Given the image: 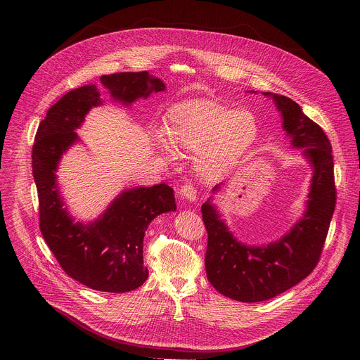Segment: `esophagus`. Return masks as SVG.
<instances>
[{
	"label": "esophagus",
	"mask_w": 360,
	"mask_h": 360,
	"mask_svg": "<svg viewBox=\"0 0 360 360\" xmlns=\"http://www.w3.org/2000/svg\"><path fill=\"white\" fill-rule=\"evenodd\" d=\"M180 194H181L183 198H186V200L190 201V202L195 201V198H197V191H195V188H194V186H193L191 183H186V184L180 188Z\"/></svg>",
	"instance_id": "obj_1"
}]
</instances>
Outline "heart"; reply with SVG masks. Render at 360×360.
Instances as JSON below:
<instances>
[{
    "label": "heart",
    "instance_id": "heart-1",
    "mask_svg": "<svg viewBox=\"0 0 360 360\" xmlns=\"http://www.w3.org/2000/svg\"><path fill=\"white\" fill-rule=\"evenodd\" d=\"M156 136L158 147L170 158L177 151L197 153L195 169L204 180H214L231 170L254 146L255 117L210 100L177 103L169 109Z\"/></svg>",
    "mask_w": 360,
    "mask_h": 360
}]
</instances>
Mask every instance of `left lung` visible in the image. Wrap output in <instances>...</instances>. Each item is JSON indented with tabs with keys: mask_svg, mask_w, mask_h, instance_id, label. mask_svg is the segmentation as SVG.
Returning a JSON list of instances; mask_svg holds the SVG:
<instances>
[{
	"mask_svg": "<svg viewBox=\"0 0 360 360\" xmlns=\"http://www.w3.org/2000/svg\"><path fill=\"white\" fill-rule=\"evenodd\" d=\"M264 96L273 98L292 148H304L302 155L313 170L304 216L277 241L247 245L229 230L212 197L201 209L207 231V280L224 297L251 304L277 297L311 273L321 255L337 198L331 144L323 129L291 98ZM220 187L214 186L212 193Z\"/></svg>",
	"mask_w": 360,
	"mask_h": 360,
	"instance_id": "1",
	"label": "left lung"
}]
</instances>
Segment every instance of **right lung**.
Listing matches in <instances>:
<instances>
[{
	"label": "right lung",
	"instance_id": "obj_1",
	"mask_svg": "<svg viewBox=\"0 0 360 360\" xmlns=\"http://www.w3.org/2000/svg\"><path fill=\"white\" fill-rule=\"evenodd\" d=\"M100 82L110 98L123 105L166 89L148 72L103 75ZM98 105L103 100L96 84L75 89L52 105L39 126L32 159L40 230L68 276L91 290L129 292L148 278L143 241L150 223L160 213L174 212L176 201L173 188L162 183L122 191L93 221H76L69 214L56 183L58 165L80 140L76 130L89 110Z\"/></svg>",
	"mask_w": 360,
	"mask_h": 360
}]
</instances>
